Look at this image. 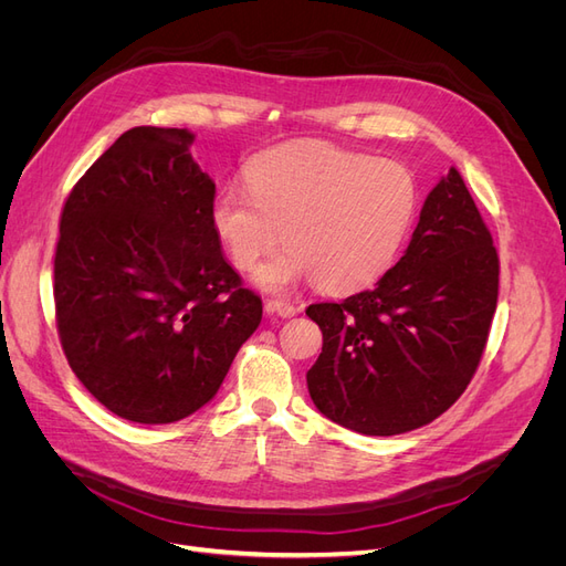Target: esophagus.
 <instances>
[{"instance_id":"obj_1","label":"esophagus","mask_w":566,"mask_h":566,"mask_svg":"<svg viewBox=\"0 0 566 566\" xmlns=\"http://www.w3.org/2000/svg\"><path fill=\"white\" fill-rule=\"evenodd\" d=\"M266 310H269L271 314L283 316V318H290V316L300 314V306L293 304V302H287V300H269V302H266Z\"/></svg>"}]
</instances>
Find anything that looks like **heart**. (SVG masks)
I'll list each match as a JSON object with an SVG mask.
<instances>
[{
    "label": "heart",
    "mask_w": 566,
    "mask_h": 566,
    "mask_svg": "<svg viewBox=\"0 0 566 566\" xmlns=\"http://www.w3.org/2000/svg\"><path fill=\"white\" fill-rule=\"evenodd\" d=\"M410 169L331 144H290L245 167V188L229 184L212 202V227L238 269L283 293L304 281L321 290L364 287L397 260L418 214Z\"/></svg>",
    "instance_id": "b5f03b06"
}]
</instances>
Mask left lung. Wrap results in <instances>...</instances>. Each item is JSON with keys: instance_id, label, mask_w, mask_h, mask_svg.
Instances as JSON below:
<instances>
[{"instance_id": "obj_1", "label": "left lung", "mask_w": 566, "mask_h": 566, "mask_svg": "<svg viewBox=\"0 0 566 566\" xmlns=\"http://www.w3.org/2000/svg\"><path fill=\"white\" fill-rule=\"evenodd\" d=\"M499 302V252L455 167L424 198L401 260L373 290L306 310L323 349L306 373L325 418L391 437L449 410L479 366Z\"/></svg>"}]
</instances>
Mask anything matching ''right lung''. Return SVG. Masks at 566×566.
Listing matches in <instances>:
<instances>
[{
	"mask_svg": "<svg viewBox=\"0 0 566 566\" xmlns=\"http://www.w3.org/2000/svg\"><path fill=\"white\" fill-rule=\"evenodd\" d=\"M188 129L134 127L67 196L54 260L61 347L111 413L167 424L214 399L262 300L212 227Z\"/></svg>",
	"mask_w": 566,
	"mask_h": 566,
	"instance_id": "obj_1",
	"label": "right lung"
}]
</instances>
